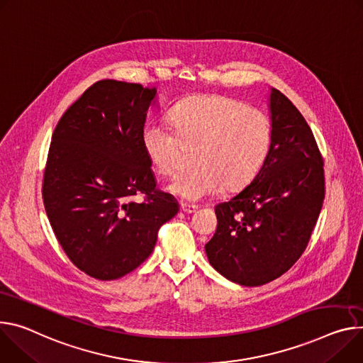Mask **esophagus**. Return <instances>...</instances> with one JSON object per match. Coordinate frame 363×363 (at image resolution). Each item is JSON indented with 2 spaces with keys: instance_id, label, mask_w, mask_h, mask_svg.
Masks as SVG:
<instances>
[{
  "instance_id": "34e87169",
  "label": "esophagus",
  "mask_w": 363,
  "mask_h": 363,
  "mask_svg": "<svg viewBox=\"0 0 363 363\" xmlns=\"http://www.w3.org/2000/svg\"><path fill=\"white\" fill-rule=\"evenodd\" d=\"M181 210L184 213H186V214H192V213H195L196 210H199V206L189 204V203H181Z\"/></svg>"
}]
</instances>
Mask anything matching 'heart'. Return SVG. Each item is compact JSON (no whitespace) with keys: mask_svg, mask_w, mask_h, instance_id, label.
<instances>
[{"mask_svg":"<svg viewBox=\"0 0 363 363\" xmlns=\"http://www.w3.org/2000/svg\"><path fill=\"white\" fill-rule=\"evenodd\" d=\"M172 130L150 123L140 143L150 167L175 175L195 150L196 167L171 185L186 200L245 188L262 169L274 140L269 116L232 96L196 94L178 101L168 113Z\"/></svg>","mask_w":363,"mask_h":363,"instance_id":"heart-1","label":"heart"}]
</instances>
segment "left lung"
<instances>
[{
    "mask_svg": "<svg viewBox=\"0 0 363 363\" xmlns=\"http://www.w3.org/2000/svg\"><path fill=\"white\" fill-rule=\"evenodd\" d=\"M269 107L271 152L242 192L216 206L217 230L206 245L211 267L245 286L268 284L300 259L324 200V162L310 125L275 88Z\"/></svg>",
    "mask_w": 363,
    "mask_h": 363,
    "instance_id": "left-lung-1",
    "label": "left lung"
}]
</instances>
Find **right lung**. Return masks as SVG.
<instances>
[{
    "label": "right lung",
    "mask_w": 363,
    "mask_h": 363,
    "mask_svg": "<svg viewBox=\"0 0 363 363\" xmlns=\"http://www.w3.org/2000/svg\"><path fill=\"white\" fill-rule=\"evenodd\" d=\"M156 88L103 79L60 117L43 174L53 233L74 265L111 281L150 256L163 223L179 210L156 188L140 136ZM136 194L144 201L131 202Z\"/></svg>",
    "instance_id": "add662e5"
}]
</instances>
